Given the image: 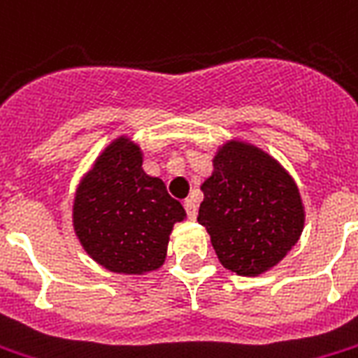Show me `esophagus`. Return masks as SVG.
Here are the masks:
<instances>
[{"label": "esophagus", "mask_w": 358, "mask_h": 358, "mask_svg": "<svg viewBox=\"0 0 358 358\" xmlns=\"http://www.w3.org/2000/svg\"><path fill=\"white\" fill-rule=\"evenodd\" d=\"M184 208H185V214H187V217H191V220H195V217H197V201H195V199L193 197L185 199Z\"/></svg>", "instance_id": "obj_1"}]
</instances>
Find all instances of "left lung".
Listing matches in <instances>:
<instances>
[{
    "mask_svg": "<svg viewBox=\"0 0 358 358\" xmlns=\"http://www.w3.org/2000/svg\"><path fill=\"white\" fill-rule=\"evenodd\" d=\"M201 189L197 222L208 231L220 263L238 276L263 274L299 242L304 229L299 187L257 146L223 144Z\"/></svg>",
    "mask_w": 358,
    "mask_h": 358,
    "instance_id": "8db88e82",
    "label": "left lung"
}]
</instances>
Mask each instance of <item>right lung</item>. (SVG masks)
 <instances>
[{
	"label": "right lung",
	"instance_id": "add662e5",
	"mask_svg": "<svg viewBox=\"0 0 358 358\" xmlns=\"http://www.w3.org/2000/svg\"><path fill=\"white\" fill-rule=\"evenodd\" d=\"M185 217L163 180L143 171V152L120 136L78 184L73 225L94 261L118 274H144L167 257L169 234Z\"/></svg>",
	"mask_w": 358,
	"mask_h": 358
}]
</instances>
